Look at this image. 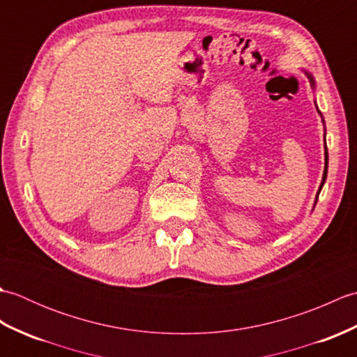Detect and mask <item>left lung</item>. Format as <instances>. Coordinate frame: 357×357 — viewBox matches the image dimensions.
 <instances>
[{
  "label": "left lung",
  "mask_w": 357,
  "mask_h": 357,
  "mask_svg": "<svg viewBox=\"0 0 357 357\" xmlns=\"http://www.w3.org/2000/svg\"><path fill=\"white\" fill-rule=\"evenodd\" d=\"M308 75V73H307ZM310 81H312V84L314 86V81L312 78V75H308ZM327 170H328V151H327V147H325V167H324V176H322V183H321V187H319V192H317V196H319L321 190H322V185L325 183V179H327Z\"/></svg>",
  "instance_id": "obj_1"
}]
</instances>
